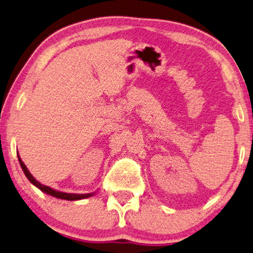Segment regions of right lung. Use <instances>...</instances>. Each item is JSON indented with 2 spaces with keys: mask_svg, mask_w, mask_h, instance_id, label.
Instances as JSON below:
<instances>
[{
  "mask_svg": "<svg viewBox=\"0 0 253 253\" xmlns=\"http://www.w3.org/2000/svg\"><path fill=\"white\" fill-rule=\"evenodd\" d=\"M18 159H19V163L21 165V168L24 172V175L27 176V178L29 180H30V183L33 184L36 186V187H38L41 192H43L45 194H48V195H51L56 198H60V200H66V201H78V200H84V198H88L90 196H93L95 193H89V194H69V193H63V192H58L56 189H52L50 187H48V186H44L42 184H40L38 180L35 179V177H33L30 171L28 170V168L26 167V165L23 164V161L20 158V156H18Z\"/></svg>",
  "mask_w": 253,
  "mask_h": 253,
  "instance_id": "obj_1",
  "label": "right lung"
}]
</instances>
